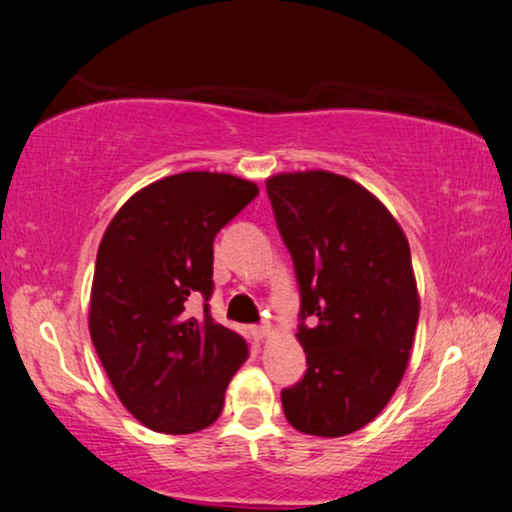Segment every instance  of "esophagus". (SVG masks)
<instances>
[{
  "label": "esophagus",
  "instance_id": "1",
  "mask_svg": "<svg viewBox=\"0 0 512 512\" xmlns=\"http://www.w3.org/2000/svg\"><path fill=\"white\" fill-rule=\"evenodd\" d=\"M256 335H258V338H268V335H272V326L270 324L256 326Z\"/></svg>",
  "mask_w": 512,
  "mask_h": 512
}]
</instances>
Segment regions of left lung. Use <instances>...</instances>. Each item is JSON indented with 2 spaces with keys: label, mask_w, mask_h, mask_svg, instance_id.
Masks as SVG:
<instances>
[{
  "label": "left lung",
  "mask_w": 512,
  "mask_h": 512,
  "mask_svg": "<svg viewBox=\"0 0 512 512\" xmlns=\"http://www.w3.org/2000/svg\"><path fill=\"white\" fill-rule=\"evenodd\" d=\"M300 284L307 370L282 391L293 429L338 438L380 415L401 384L419 319L410 244L394 214L326 170L265 181Z\"/></svg>",
  "instance_id": "obj_1"
}]
</instances>
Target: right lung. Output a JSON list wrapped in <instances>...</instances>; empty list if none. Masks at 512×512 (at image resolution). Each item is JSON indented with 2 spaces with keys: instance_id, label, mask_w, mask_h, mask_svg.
<instances>
[{
  "instance_id": "right-lung-1",
  "label": "right lung",
  "mask_w": 512,
  "mask_h": 512,
  "mask_svg": "<svg viewBox=\"0 0 512 512\" xmlns=\"http://www.w3.org/2000/svg\"><path fill=\"white\" fill-rule=\"evenodd\" d=\"M258 195L226 172H181L137 191L97 249L88 328L125 410L151 431L184 436L219 419L230 377L247 361L240 333L216 324L214 237Z\"/></svg>"
}]
</instances>
